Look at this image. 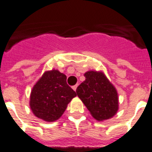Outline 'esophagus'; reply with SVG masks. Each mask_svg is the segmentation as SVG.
<instances>
[{
  "label": "esophagus",
  "instance_id": "1",
  "mask_svg": "<svg viewBox=\"0 0 152 152\" xmlns=\"http://www.w3.org/2000/svg\"><path fill=\"white\" fill-rule=\"evenodd\" d=\"M77 87H78V85H77V84H76V85H74V86H72V89H73L74 91H76V88H77Z\"/></svg>",
  "mask_w": 152,
  "mask_h": 152
}]
</instances>
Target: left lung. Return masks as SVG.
<instances>
[{"mask_svg":"<svg viewBox=\"0 0 152 152\" xmlns=\"http://www.w3.org/2000/svg\"><path fill=\"white\" fill-rule=\"evenodd\" d=\"M85 80L76 88V94L91 116L98 121L108 120L117 113L119 97L116 88L102 71H88Z\"/></svg>","mask_w":152,"mask_h":152,"instance_id":"8db88e82","label":"left lung"}]
</instances>
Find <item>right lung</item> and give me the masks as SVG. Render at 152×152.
Segmentation results:
<instances>
[{
  "instance_id": "1",
  "label": "right lung",
  "mask_w": 152,
  "mask_h": 152,
  "mask_svg": "<svg viewBox=\"0 0 152 152\" xmlns=\"http://www.w3.org/2000/svg\"><path fill=\"white\" fill-rule=\"evenodd\" d=\"M67 76L56 69L44 72L30 94L29 106L36 117L53 122L61 117L76 91L68 86Z\"/></svg>"
}]
</instances>
